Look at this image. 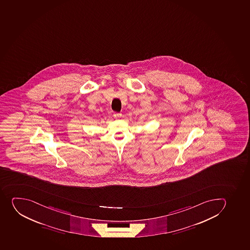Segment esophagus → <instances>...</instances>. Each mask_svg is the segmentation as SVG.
Here are the masks:
<instances>
[{
    "mask_svg": "<svg viewBox=\"0 0 250 250\" xmlns=\"http://www.w3.org/2000/svg\"><path fill=\"white\" fill-rule=\"evenodd\" d=\"M122 113H120V112H114V113H113V117H122Z\"/></svg>",
    "mask_w": 250,
    "mask_h": 250,
    "instance_id": "esophagus-1",
    "label": "esophagus"
}]
</instances>
